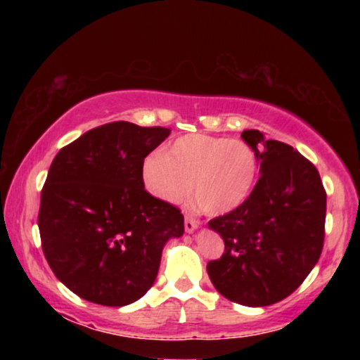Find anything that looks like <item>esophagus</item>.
Here are the masks:
<instances>
[{
    "label": "esophagus",
    "mask_w": 360,
    "mask_h": 360,
    "mask_svg": "<svg viewBox=\"0 0 360 360\" xmlns=\"http://www.w3.org/2000/svg\"><path fill=\"white\" fill-rule=\"evenodd\" d=\"M198 226H200L198 219L186 216V218H185V231H186V233H193V231L198 228Z\"/></svg>",
    "instance_id": "esophagus-1"
}]
</instances>
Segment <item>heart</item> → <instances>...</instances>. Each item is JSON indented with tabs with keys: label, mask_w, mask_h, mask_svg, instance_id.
Segmentation results:
<instances>
[{
	"label": "heart",
	"mask_w": 360,
	"mask_h": 360,
	"mask_svg": "<svg viewBox=\"0 0 360 360\" xmlns=\"http://www.w3.org/2000/svg\"><path fill=\"white\" fill-rule=\"evenodd\" d=\"M259 174V160L248 142L208 134H188L142 162L146 190L165 203L186 195L206 214H226L245 203Z\"/></svg>",
	"instance_id": "obj_1"
}]
</instances>
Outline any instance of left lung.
I'll list each match as a JSON object with an SVG mask.
<instances>
[{
    "label": "left lung",
    "mask_w": 360,
    "mask_h": 360,
    "mask_svg": "<svg viewBox=\"0 0 360 360\" xmlns=\"http://www.w3.org/2000/svg\"><path fill=\"white\" fill-rule=\"evenodd\" d=\"M259 180L244 205L211 219L224 252L206 265L214 288L244 307L287 298L308 277L323 250L326 191L311 162L292 146L248 129Z\"/></svg>",
    "instance_id": "1"
}]
</instances>
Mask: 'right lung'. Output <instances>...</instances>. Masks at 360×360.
I'll list each match as a JSON object with an SVG mask.
<instances>
[{
	"mask_svg": "<svg viewBox=\"0 0 360 360\" xmlns=\"http://www.w3.org/2000/svg\"><path fill=\"white\" fill-rule=\"evenodd\" d=\"M167 127L108 122L60 149L41 193L39 233L56 277L86 302L126 307L155 282L179 208L147 193L142 162Z\"/></svg>",
	"mask_w": 360,
	"mask_h": 360,
	"instance_id": "right-lung-1",
	"label": "right lung"
}]
</instances>
